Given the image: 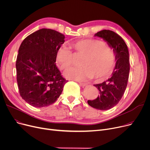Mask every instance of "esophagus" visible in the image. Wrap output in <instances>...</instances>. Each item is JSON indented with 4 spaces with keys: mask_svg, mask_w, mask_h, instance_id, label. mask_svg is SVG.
I'll return each mask as SVG.
<instances>
[{
    "mask_svg": "<svg viewBox=\"0 0 150 150\" xmlns=\"http://www.w3.org/2000/svg\"><path fill=\"white\" fill-rule=\"evenodd\" d=\"M78 83H79V84H80V86H81V87H83V88H84V87H85V86H86L88 85V84L87 83H81V81H78Z\"/></svg>",
    "mask_w": 150,
    "mask_h": 150,
    "instance_id": "34e87169",
    "label": "esophagus"
}]
</instances>
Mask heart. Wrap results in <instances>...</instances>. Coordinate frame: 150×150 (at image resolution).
Listing matches in <instances>:
<instances>
[{"mask_svg":"<svg viewBox=\"0 0 150 150\" xmlns=\"http://www.w3.org/2000/svg\"><path fill=\"white\" fill-rule=\"evenodd\" d=\"M75 56L83 57L79 68H72L64 74L69 79L81 81L93 78L103 81L111 75L116 64L114 50L105 42L97 39H87L70 43ZM74 54L66 47L58 50L56 61L59 68L66 70L72 66Z\"/></svg>","mask_w":150,"mask_h":150,"instance_id":"b5f03b06","label":"heart"}]
</instances>
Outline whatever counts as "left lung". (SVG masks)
<instances>
[{
    "label": "left lung",
    "instance_id": "obj_1",
    "mask_svg": "<svg viewBox=\"0 0 150 150\" xmlns=\"http://www.w3.org/2000/svg\"><path fill=\"white\" fill-rule=\"evenodd\" d=\"M94 36L103 39L116 55V64L111 78L102 83L94 84L99 91V95L96 99L88 101L92 108L105 111L119 103L127 88L130 69L129 52L123 39L112 31L103 30Z\"/></svg>",
    "mask_w": 150,
    "mask_h": 150
}]
</instances>
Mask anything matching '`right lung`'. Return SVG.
<instances>
[{"instance_id":"1","label":"right lung","mask_w":150,"mask_h":150,"mask_svg":"<svg viewBox=\"0 0 150 150\" xmlns=\"http://www.w3.org/2000/svg\"><path fill=\"white\" fill-rule=\"evenodd\" d=\"M58 31L42 28L28 36L19 49L16 67L20 95L36 108L49 106L67 82L56 66V54L65 42Z\"/></svg>"}]
</instances>
